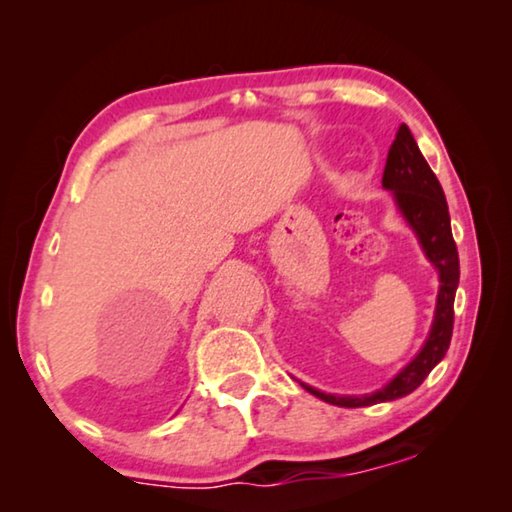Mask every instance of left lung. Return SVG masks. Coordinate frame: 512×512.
<instances>
[{"label":"left lung","mask_w":512,"mask_h":512,"mask_svg":"<svg viewBox=\"0 0 512 512\" xmlns=\"http://www.w3.org/2000/svg\"><path fill=\"white\" fill-rule=\"evenodd\" d=\"M381 185L391 189L397 210L402 212L406 223L418 235L424 255L438 268L440 289L436 300V316H433L429 339L424 341L418 357L397 372L391 379V384H386L381 391L361 397H341L320 393L316 388L302 384L311 395L320 397L323 402L345 406V409L391 402L397 400V397L413 393L427 379L429 372L436 368V363L443 361L454 329V296L461 268H458V250L452 237V225H449L447 201L436 173L431 171L427 160H424V155L420 153L406 124L400 126L391 149H388Z\"/></svg>","instance_id":"8db88e82"}]
</instances>
